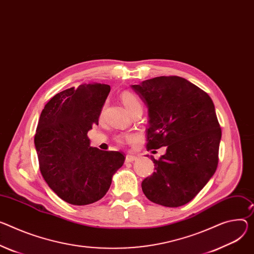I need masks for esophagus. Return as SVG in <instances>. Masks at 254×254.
Returning <instances> with one entry per match:
<instances>
[{"label":"esophagus","mask_w":254,"mask_h":254,"mask_svg":"<svg viewBox=\"0 0 254 254\" xmlns=\"http://www.w3.org/2000/svg\"><path fill=\"white\" fill-rule=\"evenodd\" d=\"M137 159L136 156H133V155H127L126 156V163H131L133 162V161H135Z\"/></svg>","instance_id":"esophagus-1"}]
</instances>
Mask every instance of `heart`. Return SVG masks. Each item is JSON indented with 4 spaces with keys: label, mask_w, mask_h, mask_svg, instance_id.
Returning <instances> with one entry per match:
<instances>
[{
    "label": "heart",
    "mask_w": 254,
    "mask_h": 254,
    "mask_svg": "<svg viewBox=\"0 0 254 254\" xmlns=\"http://www.w3.org/2000/svg\"><path fill=\"white\" fill-rule=\"evenodd\" d=\"M121 99L124 103V105L126 106V108L129 111V113L136 109V108H142V103L140 101V99L137 98L133 93H131V92H128V91H125L124 93L121 95ZM132 135L130 134H127V135H120L118 136V141L119 142H124L125 140H128V139H131Z\"/></svg>",
    "instance_id": "1"
}]
</instances>
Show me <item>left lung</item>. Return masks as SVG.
Masks as SVG:
<instances>
[{
  "instance_id": "8db88e82",
  "label": "left lung",
  "mask_w": 254,
  "mask_h": 254,
  "mask_svg": "<svg viewBox=\"0 0 254 254\" xmlns=\"http://www.w3.org/2000/svg\"><path fill=\"white\" fill-rule=\"evenodd\" d=\"M149 111L147 150L166 147L151 159L155 172L143 180L151 201L177 207L190 201L211 179L219 162L221 127L211 97L177 76L131 85Z\"/></svg>"
}]
</instances>
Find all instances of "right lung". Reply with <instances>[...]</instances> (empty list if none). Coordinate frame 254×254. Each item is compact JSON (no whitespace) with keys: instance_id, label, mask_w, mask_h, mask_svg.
Returning <instances> with one entry per match:
<instances>
[{"instance_id":"right-lung-1","label":"right lung","mask_w":254,"mask_h":254,"mask_svg":"<svg viewBox=\"0 0 254 254\" xmlns=\"http://www.w3.org/2000/svg\"><path fill=\"white\" fill-rule=\"evenodd\" d=\"M110 92L105 84H83L56 94L41 111L34 145L40 172L63 200L85 205L102 198L125 155L90 146L87 135L98 125Z\"/></svg>"}]
</instances>
